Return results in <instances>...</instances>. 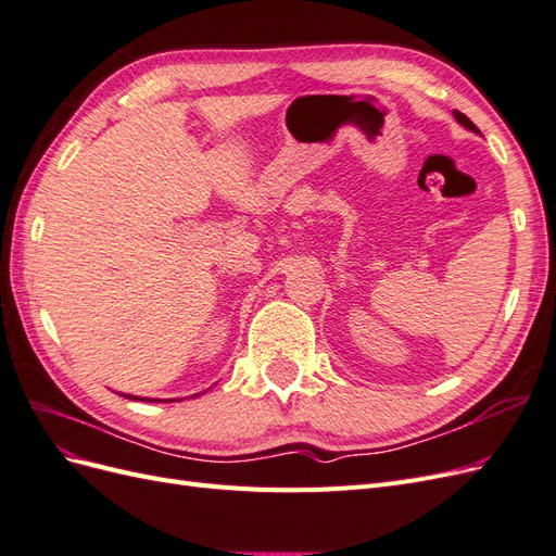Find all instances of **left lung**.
Masks as SVG:
<instances>
[{
  "label": "left lung",
  "instance_id": "obj_1",
  "mask_svg": "<svg viewBox=\"0 0 556 556\" xmlns=\"http://www.w3.org/2000/svg\"><path fill=\"white\" fill-rule=\"evenodd\" d=\"M454 117H457V123H459V125H464L466 129H473V131H478V127H476L473 123H470V121H468V117H466L464 113H459V111H454Z\"/></svg>",
  "mask_w": 556,
  "mask_h": 556
}]
</instances>
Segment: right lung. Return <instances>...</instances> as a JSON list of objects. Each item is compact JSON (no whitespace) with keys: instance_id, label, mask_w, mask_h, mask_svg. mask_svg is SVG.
Here are the masks:
<instances>
[{"instance_id":"1","label":"right lung","mask_w":556,"mask_h":556,"mask_svg":"<svg viewBox=\"0 0 556 556\" xmlns=\"http://www.w3.org/2000/svg\"><path fill=\"white\" fill-rule=\"evenodd\" d=\"M127 399H137V396H127Z\"/></svg>"}]
</instances>
